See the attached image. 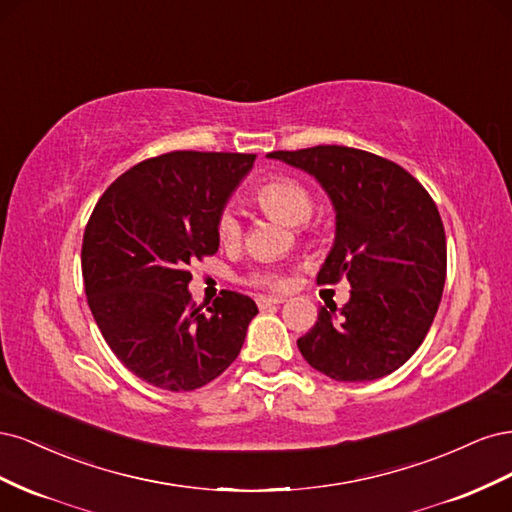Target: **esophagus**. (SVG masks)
<instances>
[{
	"mask_svg": "<svg viewBox=\"0 0 512 512\" xmlns=\"http://www.w3.org/2000/svg\"><path fill=\"white\" fill-rule=\"evenodd\" d=\"M284 301H286L284 297H267V294H260V297H256V303H258L260 309L271 307V305H280V303H284Z\"/></svg>",
	"mask_w": 512,
	"mask_h": 512,
	"instance_id": "34e87169",
	"label": "esophagus"
}]
</instances>
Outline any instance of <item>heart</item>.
<instances>
[{"label":"heart","instance_id":"heart-1","mask_svg":"<svg viewBox=\"0 0 512 512\" xmlns=\"http://www.w3.org/2000/svg\"><path fill=\"white\" fill-rule=\"evenodd\" d=\"M256 203L265 209L267 213L275 215V218L284 220L286 224H303L314 213V198L312 192L307 190V185L301 183L294 177L286 175H277L267 181L258 183V188L254 190ZM241 220L235 209H222L218 215V222H215V232H218V239L222 243H235L241 237ZM247 282L254 286L262 288H271V290H282L288 286V277L282 275L280 271H256Z\"/></svg>","mask_w":512,"mask_h":512}]
</instances>
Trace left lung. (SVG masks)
<instances>
[{
  "instance_id": "8db88e82",
  "label": "left lung",
  "mask_w": 512,
  "mask_h": 512,
  "mask_svg": "<svg viewBox=\"0 0 512 512\" xmlns=\"http://www.w3.org/2000/svg\"><path fill=\"white\" fill-rule=\"evenodd\" d=\"M318 179L335 207V243L318 284L350 282V301L320 307L299 337L303 359L337 382L399 369L436 318L446 280V235L429 192L406 168L342 145L273 151Z\"/></svg>"
}]
</instances>
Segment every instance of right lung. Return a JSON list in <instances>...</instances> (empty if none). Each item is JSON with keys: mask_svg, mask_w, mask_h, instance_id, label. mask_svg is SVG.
I'll return each mask as SVG.
<instances>
[{"mask_svg": "<svg viewBox=\"0 0 512 512\" xmlns=\"http://www.w3.org/2000/svg\"><path fill=\"white\" fill-rule=\"evenodd\" d=\"M254 153L170 151L138 162L98 200L83 235L85 294L108 348L141 380L194 391L237 359L256 303L192 301L190 265L218 252L215 222Z\"/></svg>", "mask_w": 512, "mask_h": 512, "instance_id": "1", "label": "right lung"}]
</instances>
